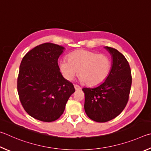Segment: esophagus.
<instances>
[{"label":"esophagus","mask_w":151,"mask_h":151,"mask_svg":"<svg viewBox=\"0 0 151 151\" xmlns=\"http://www.w3.org/2000/svg\"><path fill=\"white\" fill-rule=\"evenodd\" d=\"M74 88H75V89L76 91L78 90H80V89H81V88L78 85H74Z\"/></svg>","instance_id":"obj_1"}]
</instances>
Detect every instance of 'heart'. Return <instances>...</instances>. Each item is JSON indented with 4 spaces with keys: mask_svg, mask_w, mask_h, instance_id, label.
Segmentation results:
<instances>
[{
    "mask_svg": "<svg viewBox=\"0 0 151 151\" xmlns=\"http://www.w3.org/2000/svg\"><path fill=\"white\" fill-rule=\"evenodd\" d=\"M111 60L107 55L86 50H79L71 53L69 59L60 60L59 69L63 78L73 80L80 76V80L90 86H98L108 78L111 70Z\"/></svg>",
    "mask_w": 151,
    "mask_h": 151,
    "instance_id": "heart-1",
    "label": "heart"
}]
</instances>
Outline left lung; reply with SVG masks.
<instances>
[{"label": "left lung", "mask_w": 151, "mask_h": 151, "mask_svg": "<svg viewBox=\"0 0 151 151\" xmlns=\"http://www.w3.org/2000/svg\"><path fill=\"white\" fill-rule=\"evenodd\" d=\"M104 47L111 56L109 76L96 88L82 89L86 114L99 123L111 120L123 111L128 102L132 83L131 68L125 56L115 48Z\"/></svg>", "instance_id": "1"}]
</instances>
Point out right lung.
Wrapping results in <instances>:
<instances>
[{
  "label": "right lung",
  "instance_id": "add662e5",
  "mask_svg": "<svg viewBox=\"0 0 151 151\" xmlns=\"http://www.w3.org/2000/svg\"><path fill=\"white\" fill-rule=\"evenodd\" d=\"M65 47L44 43L34 47L21 62L17 89L21 104L31 117L44 122L58 119L75 92L60 71L58 60Z\"/></svg>",
  "mask_w": 151,
  "mask_h": 151
}]
</instances>
